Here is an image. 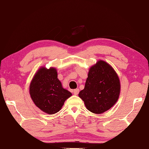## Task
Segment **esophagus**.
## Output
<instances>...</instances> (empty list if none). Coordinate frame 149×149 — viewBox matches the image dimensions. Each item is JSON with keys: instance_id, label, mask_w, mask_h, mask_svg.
Returning a JSON list of instances; mask_svg holds the SVG:
<instances>
[{"instance_id": "obj_1", "label": "esophagus", "mask_w": 149, "mask_h": 149, "mask_svg": "<svg viewBox=\"0 0 149 149\" xmlns=\"http://www.w3.org/2000/svg\"><path fill=\"white\" fill-rule=\"evenodd\" d=\"M79 91H80V90H79L78 89H76L73 91V93H74V95H77L79 93Z\"/></svg>"}]
</instances>
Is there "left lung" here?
I'll return each instance as SVG.
<instances>
[{
    "label": "left lung",
    "instance_id": "8db88e82",
    "mask_svg": "<svg viewBox=\"0 0 149 149\" xmlns=\"http://www.w3.org/2000/svg\"><path fill=\"white\" fill-rule=\"evenodd\" d=\"M120 88L116 71L107 62L99 60L90 68L84 89L78 96L89 111L102 114L116 104Z\"/></svg>",
    "mask_w": 149,
    "mask_h": 149
}]
</instances>
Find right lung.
Wrapping results in <instances>:
<instances>
[{
	"label": "right lung",
	"instance_id": "right-lung-1",
	"mask_svg": "<svg viewBox=\"0 0 149 149\" xmlns=\"http://www.w3.org/2000/svg\"><path fill=\"white\" fill-rule=\"evenodd\" d=\"M55 68H40L33 78L29 94L36 106L44 113L53 114L58 112L72 94L63 89L57 78Z\"/></svg>",
	"mask_w": 149,
	"mask_h": 149
}]
</instances>
